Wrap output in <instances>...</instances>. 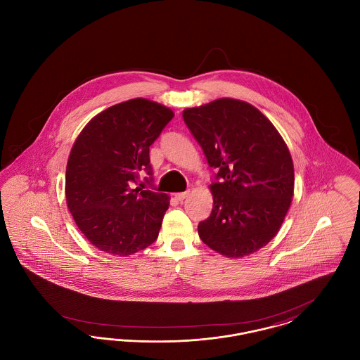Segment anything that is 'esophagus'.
<instances>
[{
  "label": "esophagus",
  "instance_id": "34e87169",
  "mask_svg": "<svg viewBox=\"0 0 360 360\" xmlns=\"http://www.w3.org/2000/svg\"><path fill=\"white\" fill-rule=\"evenodd\" d=\"M188 193H190V190L182 191V193H176V194H175V198H176L178 201H184V200L188 197Z\"/></svg>",
  "mask_w": 360,
  "mask_h": 360
}]
</instances>
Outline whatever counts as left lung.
<instances>
[{"instance_id":"8db88e82","label":"left lung","mask_w":360,"mask_h":360,"mask_svg":"<svg viewBox=\"0 0 360 360\" xmlns=\"http://www.w3.org/2000/svg\"><path fill=\"white\" fill-rule=\"evenodd\" d=\"M212 178L213 209L198 224L207 247L228 257L255 252L274 238L289 210L294 167L274 125L250 103L221 98L184 110Z\"/></svg>"}]
</instances>
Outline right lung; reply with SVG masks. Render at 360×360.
<instances>
[{
	"label": "right lung",
	"mask_w": 360,
	"mask_h": 360,
	"mask_svg": "<svg viewBox=\"0 0 360 360\" xmlns=\"http://www.w3.org/2000/svg\"><path fill=\"white\" fill-rule=\"evenodd\" d=\"M174 117L146 98L113 105L77 137L66 169V200L79 231L106 254L128 257L154 243L169 197L132 188L140 172L153 181L150 146Z\"/></svg>",
	"instance_id": "add662e5"
}]
</instances>
